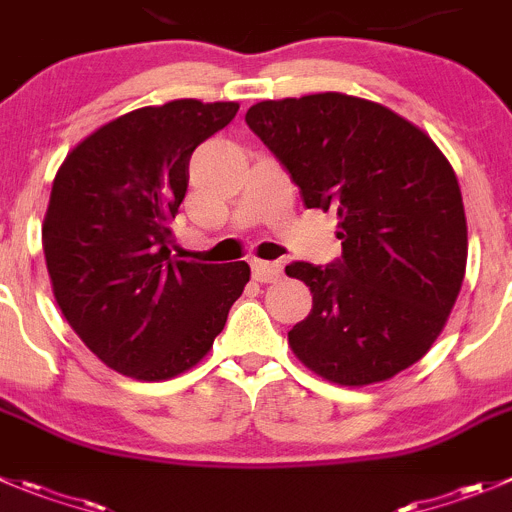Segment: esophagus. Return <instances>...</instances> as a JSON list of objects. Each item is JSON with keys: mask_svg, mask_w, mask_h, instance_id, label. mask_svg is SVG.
<instances>
[{"mask_svg": "<svg viewBox=\"0 0 512 512\" xmlns=\"http://www.w3.org/2000/svg\"><path fill=\"white\" fill-rule=\"evenodd\" d=\"M252 278L257 283H275L283 278V265L280 262H265V260H252Z\"/></svg>", "mask_w": 512, "mask_h": 512, "instance_id": "esophagus-1", "label": "esophagus"}]
</instances>
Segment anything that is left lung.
Listing matches in <instances>:
<instances>
[{
    "label": "left lung",
    "mask_w": 512,
    "mask_h": 512,
    "mask_svg": "<svg viewBox=\"0 0 512 512\" xmlns=\"http://www.w3.org/2000/svg\"><path fill=\"white\" fill-rule=\"evenodd\" d=\"M308 209H333L336 265L293 262L313 310L288 343L338 386H369L417 364L460 295L467 219L437 143L374 100L346 93L262 100L245 116Z\"/></svg>",
    "instance_id": "obj_1"
}]
</instances>
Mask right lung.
I'll list each match as a JSON object with an SVG mask.
<instances>
[{
  "instance_id": "add662e5",
  "label": "right lung",
  "mask_w": 512,
  "mask_h": 512,
  "mask_svg": "<svg viewBox=\"0 0 512 512\" xmlns=\"http://www.w3.org/2000/svg\"><path fill=\"white\" fill-rule=\"evenodd\" d=\"M240 103L169 100L95 128L52 181L42 250L65 321L108 369L166 381L194 369L250 283L247 262L171 255L194 148Z\"/></svg>"
}]
</instances>
